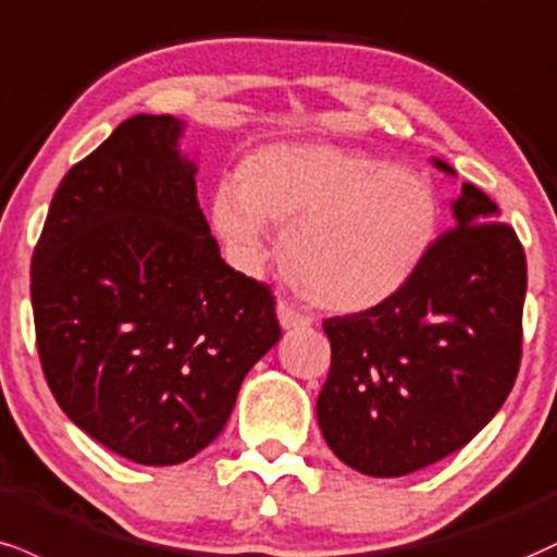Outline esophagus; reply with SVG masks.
Masks as SVG:
<instances>
[{
	"label": "esophagus",
	"instance_id": "34e87169",
	"mask_svg": "<svg viewBox=\"0 0 557 557\" xmlns=\"http://www.w3.org/2000/svg\"><path fill=\"white\" fill-rule=\"evenodd\" d=\"M277 319H280V326L287 332L306 330V326H311V319H308L306 313L296 311V308L287 304V300H277Z\"/></svg>",
	"mask_w": 557,
	"mask_h": 557
}]
</instances>
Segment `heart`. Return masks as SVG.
<instances>
[{
  "instance_id": "heart-1",
  "label": "heart",
  "mask_w": 557,
  "mask_h": 557,
  "mask_svg": "<svg viewBox=\"0 0 557 557\" xmlns=\"http://www.w3.org/2000/svg\"><path fill=\"white\" fill-rule=\"evenodd\" d=\"M267 223L287 227L283 267L330 311H366L405 287L431 249L438 202L418 173L319 143L253 150L238 186L220 184L212 225L246 270L270 251Z\"/></svg>"
}]
</instances>
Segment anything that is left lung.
<instances>
[{"label": "left lung", "mask_w": 557, "mask_h": 557, "mask_svg": "<svg viewBox=\"0 0 557 557\" xmlns=\"http://www.w3.org/2000/svg\"><path fill=\"white\" fill-rule=\"evenodd\" d=\"M446 176L457 171L444 160ZM399 293L324 321L332 368L317 399L324 441L352 470L401 478L459 451L500 410L521 360L527 259L478 186L451 202Z\"/></svg>", "instance_id": "left-lung-1"}]
</instances>
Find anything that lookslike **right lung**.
Instances as JSON below:
<instances>
[{"label":"right lung","mask_w":557,"mask_h":557,"mask_svg":"<svg viewBox=\"0 0 557 557\" xmlns=\"http://www.w3.org/2000/svg\"><path fill=\"white\" fill-rule=\"evenodd\" d=\"M181 134L173 116L119 124L62 178L30 264L51 394L90 438L147 467L210 446L283 334L270 287L220 257Z\"/></svg>","instance_id":"right-lung-1"}]
</instances>
